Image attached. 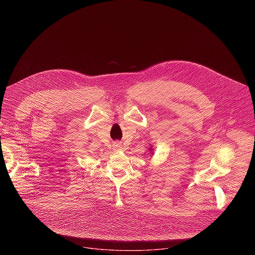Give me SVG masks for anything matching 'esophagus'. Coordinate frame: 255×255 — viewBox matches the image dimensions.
I'll return each mask as SVG.
<instances>
[{"label":"esophagus","mask_w":255,"mask_h":255,"mask_svg":"<svg viewBox=\"0 0 255 255\" xmlns=\"http://www.w3.org/2000/svg\"><path fill=\"white\" fill-rule=\"evenodd\" d=\"M114 146H115V148H121V143L120 142H115Z\"/></svg>","instance_id":"34e87169"}]
</instances>
